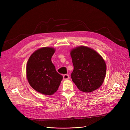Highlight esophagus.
Listing matches in <instances>:
<instances>
[{
	"label": "esophagus",
	"instance_id": "34e87169",
	"mask_svg": "<svg viewBox=\"0 0 130 130\" xmlns=\"http://www.w3.org/2000/svg\"><path fill=\"white\" fill-rule=\"evenodd\" d=\"M69 78V76L68 74H64L63 76V78L64 80H68Z\"/></svg>",
	"mask_w": 130,
	"mask_h": 130
}]
</instances>
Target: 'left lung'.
<instances>
[{"label": "left lung", "mask_w": 130, "mask_h": 130, "mask_svg": "<svg viewBox=\"0 0 130 130\" xmlns=\"http://www.w3.org/2000/svg\"><path fill=\"white\" fill-rule=\"evenodd\" d=\"M74 70L71 77L81 91L93 92L103 84L106 72V63L100 54L93 49L80 46L70 52Z\"/></svg>", "instance_id": "obj_1"}]
</instances>
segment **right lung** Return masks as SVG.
I'll list each match as a JSON object with an SVG mask.
<instances>
[{
  "label": "right lung",
  "mask_w": 130,
  "mask_h": 130,
  "mask_svg": "<svg viewBox=\"0 0 130 130\" xmlns=\"http://www.w3.org/2000/svg\"><path fill=\"white\" fill-rule=\"evenodd\" d=\"M55 52V49L52 47L40 48L31 55L27 62L26 73L29 84L44 95L55 93L63 78L52 62Z\"/></svg>",
  "instance_id": "obj_1"
}]
</instances>
